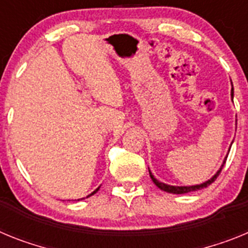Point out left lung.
Here are the masks:
<instances>
[{"instance_id": "8db88e82", "label": "left lung", "mask_w": 248, "mask_h": 248, "mask_svg": "<svg viewBox=\"0 0 248 248\" xmlns=\"http://www.w3.org/2000/svg\"><path fill=\"white\" fill-rule=\"evenodd\" d=\"M231 96L233 97V87H232V90H231ZM226 160H227V157H226L225 161H223V165L226 163ZM223 165H222V167H223ZM222 167H221V169L217 171L216 175L211 178V180L206 181L204 184L196 185V186H170V185H165V184H162V182H160V181H157L156 178L154 177V175L151 173V172H150V176H151V178H152V181H154V184L156 185L158 188L162 189V191H166V192H169V193H176V195H182V193H188V192H192V191H199V189L206 188L207 186H210V185L212 184V182H214L217 177H218L219 172L222 171Z\"/></svg>"}]
</instances>
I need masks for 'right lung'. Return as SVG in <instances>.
<instances>
[{"label": "right lung", "instance_id": "1", "mask_svg": "<svg viewBox=\"0 0 248 248\" xmlns=\"http://www.w3.org/2000/svg\"><path fill=\"white\" fill-rule=\"evenodd\" d=\"M98 189H100V187H98V188H97V189H94V191H93V192H92V193H91V195H88V196H87V197H90V196H92V195H94V193H96V192H97V191H98Z\"/></svg>", "mask_w": 248, "mask_h": 248}]
</instances>
